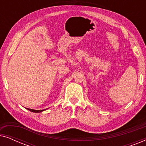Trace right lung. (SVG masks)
Instances as JSON below:
<instances>
[{
    "label": "right lung",
    "mask_w": 146,
    "mask_h": 146,
    "mask_svg": "<svg viewBox=\"0 0 146 146\" xmlns=\"http://www.w3.org/2000/svg\"><path fill=\"white\" fill-rule=\"evenodd\" d=\"M27 110H29V111H32V112H36V113H38V112H41L44 110H33V109H30V108H27Z\"/></svg>",
    "instance_id": "add662e5"
}]
</instances>
